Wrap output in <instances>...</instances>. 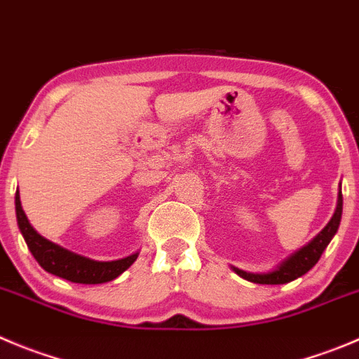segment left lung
Here are the masks:
<instances>
[{"mask_svg": "<svg viewBox=\"0 0 359 359\" xmlns=\"http://www.w3.org/2000/svg\"><path fill=\"white\" fill-rule=\"evenodd\" d=\"M342 203H344L342 192H339V203H337L335 215L331 217V220L327 222L326 227H324L309 245L299 248L294 255H291L287 261L282 262L275 271L262 273V275L241 271V269L238 268H234V271H236L241 278L248 280V282H254V284H271V285L287 284V282H291V280L305 275L306 271H310V269L317 264V261H319L320 255H323L324 248L327 247L331 238L335 236L337 229H339L340 225V218H342Z\"/></svg>", "mask_w": 359, "mask_h": 359, "instance_id": "8db88e82", "label": "left lung"}]
</instances>
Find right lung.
Here are the masks:
<instances>
[{
  "label": "right lung",
  "instance_id": "1",
  "mask_svg": "<svg viewBox=\"0 0 359 359\" xmlns=\"http://www.w3.org/2000/svg\"><path fill=\"white\" fill-rule=\"evenodd\" d=\"M15 215L24 241L32 250L33 257L39 261V264L46 271L53 273L60 278L70 280L75 284H104V282H111L116 276L121 275L125 269L130 268L135 259H137V254H132L125 259H119V261L100 262L91 261V259L83 257V255H77L74 252L57 247L53 241L40 236L32 227L28 217L22 211V206H20L19 190L15 192Z\"/></svg>",
  "mask_w": 359,
  "mask_h": 359
}]
</instances>
